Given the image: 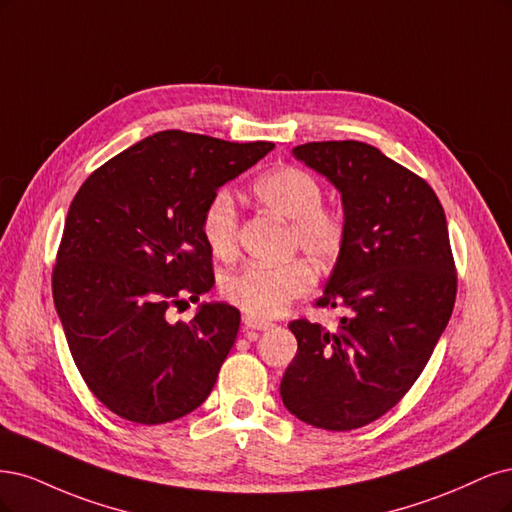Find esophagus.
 <instances>
[{
	"mask_svg": "<svg viewBox=\"0 0 512 512\" xmlns=\"http://www.w3.org/2000/svg\"><path fill=\"white\" fill-rule=\"evenodd\" d=\"M242 321H244V327H246V329H257V332H266V329L272 327L270 321H263V319L249 317V315H244Z\"/></svg>",
	"mask_w": 512,
	"mask_h": 512,
	"instance_id": "34e87169",
	"label": "esophagus"
}]
</instances>
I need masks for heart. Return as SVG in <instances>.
<instances>
[{
  "label": "heart",
  "mask_w": 512,
  "mask_h": 512,
  "mask_svg": "<svg viewBox=\"0 0 512 512\" xmlns=\"http://www.w3.org/2000/svg\"><path fill=\"white\" fill-rule=\"evenodd\" d=\"M257 200L291 221L289 242L312 261L332 263L346 244V221L334 208L323 206V187L310 172L293 166L276 168L257 178ZM202 238L219 259H232L238 249V208L227 191L212 195L202 214ZM315 285V272L302 259L280 266L249 263L221 280L223 300L244 315L270 319Z\"/></svg>",
  "instance_id": "heart-1"
}]
</instances>
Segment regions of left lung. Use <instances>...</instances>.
<instances>
[{
    "label": "left lung",
    "instance_id": "8db88e82",
    "mask_svg": "<svg viewBox=\"0 0 512 512\" xmlns=\"http://www.w3.org/2000/svg\"><path fill=\"white\" fill-rule=\"evenodd\" d=\"M295 159L342 195L346 244L317 306L338 329L291 321L298 340L280 381L291 415L329 432L364 427L415 385L455 306L447 219L417 174L357 140L308 142Z\"/></svg>",
    "mask_w": 512,
    "mask_h": 512
}]
</instances>
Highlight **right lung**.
Masks as SVG:
<instances>
[{
	"instance_id": "right-lung-1",
	"label": "right lung",
	"mask_w": 512,
	"mask_h": 512,
	"mask_svg": "<svg viewBox=\"0 0 512 512\" xmlns=\"http://www.w3.org/2000/svg\"><path fill=\"white\" fill-rule=\"evenodd\" d=\"M272 148L168 129L112 157L78 189L53 300L80 376L114 415L159 425L210 395L240 310L200 304L189 323H170L168 310L212 289L204 208Z\"/></svg>"
}]
</instances>
